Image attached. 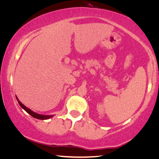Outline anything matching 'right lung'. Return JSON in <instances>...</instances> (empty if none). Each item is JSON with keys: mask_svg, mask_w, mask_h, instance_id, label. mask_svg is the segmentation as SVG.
<instances>
[{"mask_svg": "<svg viewBox=\"0 0 159 159\" xmlns=\"http://www.w3.org/2000/svg\"><path fill=\"white\" fill-rule=\"evenodd\" d=\"M16 97L18 103H19L21 108L24 109V110L26 111V112H27L28 114H30L31 116H32L33 117L36 118V119H38V120H48V119H50V118L52 117L53 116H54V115H39V114L36 113V112H34V111H33L32 110H31L30 109H29L28 107L24 106V105L19 101V99L17 98V97Z\"/></svg>", "mask_w": 159, "mask_h": 159, "instance_id": "obj_1", "label": "right lung"}]
</instances>
